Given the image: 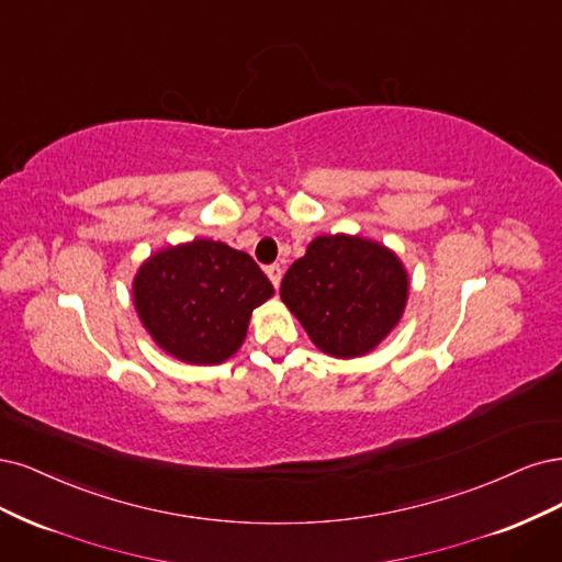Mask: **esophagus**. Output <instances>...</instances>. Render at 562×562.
<instances>
[{
    "label": "esophagus",
    "instance_id": "esophagus-1",
    "mask_svg": "<svg viewBox=\"0 0 562 562\" xmlns=\"http://www.w3.org/2000/svg\"><path fill=\"white\" fill-rule=\"evenodd\" d=\"M266 276L270 278V282H273V286L278 289V286H280V280H282V268H280L278 263L268 266V268H266Z\"/></svg>",
    "mask_w": 562,
    "mask_h": 562
}]
</instances>
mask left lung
Here are the masks:
<instances>
[{
	"mask_svg": "<svg viewBox=\"0 0 562 562\" xmlns=\"http://www.w3.org/2000/svg\"><path fill=\"white\" fill-rule=\"evenodd\" d=\"M406 292L400 259L383 245L350 235L315 238L280 286L315 346L342 359L367 355L392 331Z\"/></svg>",
	"mask_w": 562,
	"mask_h": 562,
	"instance_id": "8db88e82",
	"label": "left lung"
}]
</instances>
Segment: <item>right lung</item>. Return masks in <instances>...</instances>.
I'll use <instances>...</instances> for the list:
<instances>
[{"mask_svg": "<svg viewBox=\"0 0 562 562\" xmlns=\"http://www.w3.org/2000/svg\"><path fill=\"white\" fill-rule=\"evenodd\" d=\"M135 307L158 346L191 364H220L245 340L273 284L245 251L214 240L162 249L139 268Z\"/></svg>", "mask_w": 562, "mask_h": 562, "instance_id": "right-lung-1", "label": "right lung"}]
</instances>
